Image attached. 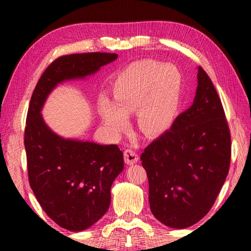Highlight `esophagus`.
Wrapping results in <instances>:
<instances>
[{"label":"esophagus","mask_w":251,"mask_h":251,"mask_svg":"<svg viewBox=\"0 0 251 251\" xmlns=\"http://www.w3.org/2000/svg\"><path fill=\"white\" fill-rule=\"evenodd\" d=\"M125 161L126 164H133L138 161V153L135 150L128 149L125 151Z\"/></svg>","instance_id":"obj_1"}]
</instances>
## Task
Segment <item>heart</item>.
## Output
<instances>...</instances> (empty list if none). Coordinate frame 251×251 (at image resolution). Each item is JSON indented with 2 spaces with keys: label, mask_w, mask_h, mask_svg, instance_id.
<instances>
[{
  "label": "heart",
  "mask_w": 251,
  "mask_h": 251,
  "mask_svg": "<svg viewBox=\"0 0 251 251\" xmlns=\"http://www.w3.org/2000/svg\"><path fill=\"white\" fill-rule=\"evenodd\" d=\"M181 94V77L173 66L140 60L123 68L112 84L113 105L102 99V123L113 135L128 128L126 116L137 112V125L144 135L159 136L176 118Z\"/></svg>",
  "instance_id": "b5f03b06"
}]
</instances>
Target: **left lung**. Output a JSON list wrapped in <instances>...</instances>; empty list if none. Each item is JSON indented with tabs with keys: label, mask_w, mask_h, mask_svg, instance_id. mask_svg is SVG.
Segmentation results:
<instances>
[{
	"label": "left lung",
	"mask_w": 251,
	"mask_h": 251,
	"mask_svg": "<svg viewBox=\"0 0 251 251\" xmlns=\"http://www.w3.org/2000/svg\"><path fill=\"white\" fill-rule=\"evenodd\" d=\"M231 147L221 98L199 67L193 105L140 155L154 217L173 228L188 227L203 218L227 177Z\"/></svg>",
	"instance_id": "left-lung-1"
}]
</instances>
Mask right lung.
Returning <instances> with one entry per match:
<instances>
[{"instance_id":"obj_1","label":"right lung","mask_w":251,"mask_h":251,"mask_svg":"<svg viewBox=\"0 0 251 251\" xmlns=\"http://www.w3.org/2000/svg\"><path fill=\"white\" fill-rule=\"evenodd\" d=\"M116 58L107 52L57 58L41 75L30 98L24 137L28 181L46 214L68 231H83L107 211L111 186L125 168L123 153L118 145L61 138L40 112L58 83L94 74Z\"/></svg>"}]
</instances>
